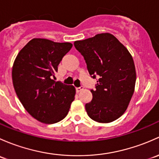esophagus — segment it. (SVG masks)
Wrapping results in <instances>:
<instances>
[{"mask_svg":"<svg viewBox=\"0 0 159 159\" xmlns=\"http://www.w3.org/2000/svg\"><path fill=\"white\" fill-rule=\"evenodd\" d=\"M83 89V86H80V87H79V88H76V93H80V92H81Z\"/></svg>","mask_w":159,"mask_h":159,"instance_id":"obj_1","label":"esophagus"}]
</instances>
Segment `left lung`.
<instances>
[{
  "label": "left lung",
  "mask_w": 159,
  "mask_h": 159,
  "mask_svg": "<svg viewBox=\"0 0 159 159\" xmlns=\"http://www.w3.org/2000/svg\"><path fill=\"white\" fill-rule=\"evenodd\" d=\"M76 50L86 60L93 79H99L93 99L86 103L89 118L100 123L119 119L128 108L134 93L136 72L132 55L126 47L109 33L74 42Z\"/></svg>",
  "instance_id": "obj_1"
}]
</instances>
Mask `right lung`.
<instances>
[{
    "label": "right lung",
    "mask_w": 159,
    "mask_h": 159,
    "mask_svg": "<svg viewBox=\"0 0 159 159\" xmlns=\"http://www.w3.org/2000/svg\"><path fill=\"white\" fill-rule=\"evenodd\" d=\"M73 44L34 38L19 52L12 68L17 97L31 116L45 124H53L67 116L76 89L55 82L57 66Z\"/></svg>",
    "instance_id": "1"
}]
</instances>
